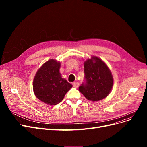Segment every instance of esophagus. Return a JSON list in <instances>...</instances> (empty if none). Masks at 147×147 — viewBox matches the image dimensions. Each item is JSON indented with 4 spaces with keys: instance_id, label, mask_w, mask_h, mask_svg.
Returning <instances> with one entry per match:
<instances>
[{
    "instance_id": "34e87169",
    "label": "esophagus",
    "mask_w": 147,
    "mask_h": 147,
    "mask_svg": "<svg viewBox=\"0 0 147 147\" xmlns=\"http://www.w3.org/2000/svg\"><path fill=\"white\" fill-rule=\"evenodd\" d=\"M73 86L75 88H78L79 86V83L78 82H74L73 83Z\"/></svg>"
}]
</instances>
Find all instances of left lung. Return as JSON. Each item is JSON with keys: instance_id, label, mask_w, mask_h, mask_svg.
Here are the masks:
<instances>
[{"instance_id": "obj_1", "label": "left lung", "mask_w": 147, "mask_h": 147, "mask_svg": "<svg viewBox=\"0 0 147 147\" xmlns=\"http://www.w3.org/2000/svg\"><path fill=\"white\" fill-rule=\"evenodd\" d=\"M84 82L79 86V91L88 100L99 101L110 92L113 78L110 69L98 57L92 56L84 62Z\"/></svg>"}]
</instances>
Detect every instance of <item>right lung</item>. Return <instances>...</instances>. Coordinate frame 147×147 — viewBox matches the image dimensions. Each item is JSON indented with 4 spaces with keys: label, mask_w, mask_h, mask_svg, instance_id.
<instances>
[{
    "label": "right lung",
    "mask_w": 147,
    "mask_h": 147,
    "mask_svg": "<svg viewBox=\"0 0 147 147\" xmlns=\"http://www.w3.org/2000/svg\"><path fill=\"white\" fill-rule=\"evenodd\" d=\"M61 64L55 59L48 61L40 68L33 82V90L44 103L54 105L63 100L72 85L59 73Z\"/></svg>",
    "instance_id": "right-lung-1"
}]
</instances>
